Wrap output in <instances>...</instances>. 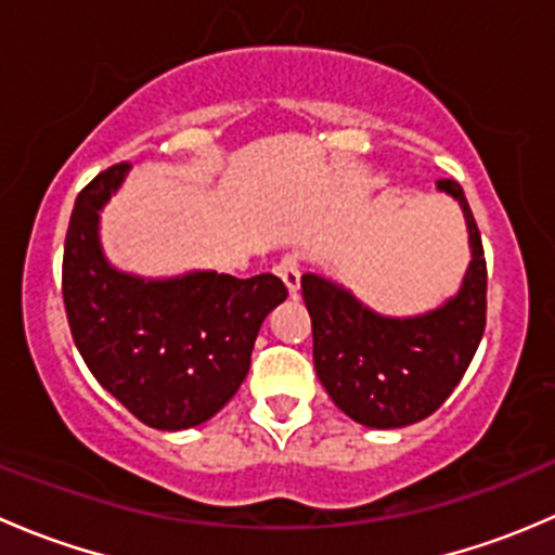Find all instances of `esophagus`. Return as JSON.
Returning <instances> with one entry per match:
<instances>
[{"instance_id":"1","label":"esophagus","mask_w":555,"mask_h":555,"mask_svg":"<svg viewBox=\"0 0 555 555\" xmlns=\"http://www.w3.org/2000/svg\"><path fill=\"white\" fill-rule=\"evenodd\" d=\"M276 273L282 276V282L287 284V289L293 295H298V287H300V255H284L282 260H279L276 266Z\"/></svg>"}]
</instances>
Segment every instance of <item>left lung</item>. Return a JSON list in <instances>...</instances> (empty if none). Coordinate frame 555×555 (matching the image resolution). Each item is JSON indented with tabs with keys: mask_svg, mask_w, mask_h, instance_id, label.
<instances>
[{
	"mask_svg": "<svg viewBox=\"0 0 555 555\" xmlns=\"http://www.w3.org/2000/svg\"><path fill=\"white\" fill-rule=\"evenodd\" d=\"M467 217L469 260L459 295L443 309L386 319L322 276L300 279L313 333V367L335 405L365 427L391 429L438 411L478 351L486 330V257L462 184L438 179Z\"/></svg>",
	"mask_w": 555,
	"mask_h": 555,
	"instance_id": "8db88e82",
	"label": "left lung"
}]
</instances>
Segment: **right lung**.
<instances>
[{
  "label": "right lung",
  "instance_id": "obj_1",
  "mask_svg": "<svg viewBox=\"0 0 555 555\" xmlns=\"http://www.w3.org/2000/svg\"><path fill=\"white\" fill-rule=\"evenodd\" d=\"M128 160L80 190L64 242L61 293L72 338L96 382L139 422L188 429L215 416L249 373L262 319L287 298L273 273L201 271L144 282L115 271L99 246V209Z\"/></svg>",
  "mask_w": 555,
  "mask_h": 555
}]
</instances>
